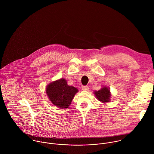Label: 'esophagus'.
I'll list each match as a JSON object with an SVG mask.
<instances>
[{
  "label": "esophagus",
  "mask_w": 154,
  "mask_h": 154,
  "mask_svg": "<svg viewBox=\"0 0 154 154\" xmlns=\"http://www.w3.org/2000/svg\"><path fill=\"white\" fill-rule=\"evenodd\" d=\"M89 89V88L88 86H82V90L85 91H87Z\"/></svg>",
  "instance_id": "esophagus-1"
}]
</instances>
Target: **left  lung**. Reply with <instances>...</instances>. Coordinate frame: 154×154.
Listing matches in <instances>:
<instances>
[{
    "instance_id": "left-lung-1",
    "label": "left lung",
    "mask_w": 154,
    "mask_h": 154,
    "mask_svg": "<svg viewBox=\"0 0 154 154\" xmlns=\"http://www.w3.org/2000/svg\"><path fill=\"white\" fill-rule=\"evenodd\" d=\"M94 94L96 98L102 103H107L110 100V91L109 88L106 86H104L98 91H95Z\"/></svg>"
}]
</instances>
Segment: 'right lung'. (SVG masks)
I'll use <instances>...</instances> for the list:
<instances>
[{
  "instance_id": "add662e5",
  "label": "right lung",
  "mask_w": 154,
  "mask_h": 154,
  "mask_svg": "<svg viewBox=\"0 0 154 154\" xmlns=\"http://www.w3.org/2000/svg\"><path fill=\"white\" fill-rule=\"evenodd\" d=\"M77 92V88L68 85L66 80L63 78L49 83L46 88L50 101L60 109L68 108Z\"/></svg>"
}]
</instances>
